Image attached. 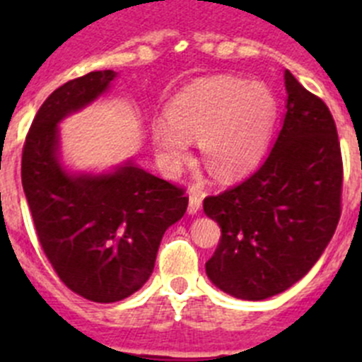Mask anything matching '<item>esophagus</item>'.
Masks as SVG:
<instances>
[{
    "label": "esophagus",
    "mask_w": 362,
    "mask_h": 362,
    "mask_svg": "<svg viewBox=\"0 0 362 362\" xmlns=\"http://www.w3.org/2000/svg\"><path fill=\"white\" fill-rule=\"evenodd\" d=\"M202 202H203V198L199 194H194V192H192V194H189V206H187L189 214L191 215L198 214L199 206H202Z\"/></svg>",
    "instance_id": "obj_1"
}]
</instances>
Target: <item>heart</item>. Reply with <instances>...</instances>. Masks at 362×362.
Listing matches in <instances>:
<instances>
[{
    "instance_id": "b5f03b06",
    "label": "heart",
    "mask_w": 362,
    "mask_h": 362,
    "mask_svg": "<svg viewBox=\"0 0 362 362\" xmlns=\"http://www.w3.org/2000/svg\"><path fill=\"white\" fill-rule=\"evenodd\" d=\"M275 113V96L262 83L206 80L175 98L168 108L170 120L152 122V136L170 168L178 166L187 156V138H199L208 170L218 178H235L262 156Z\"/></svg>"
}]
</instances>
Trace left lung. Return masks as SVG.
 I'll list each match as a JSON object with an SVG mask.
<instances>
[{
    "label": "left lung",
    "instance_id": "left-lung-1",
    "mask_svg": "<svg viewBox=\"0 0 362 362\" xmlns=\"http://www.w3.org/2000/svg\"><path fill=\"white\" fill-rule=\"evenodd\" d=\"M287 112L264 163L203 210L221 226L206 275L224 293L259 301L301 280L341 215L343 160L327 105L286 69Z\"/></svg>",
    "mask_w": 362,
    "mask_h": 362
}]
</instances>
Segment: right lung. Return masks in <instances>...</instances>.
<instances>
[{
  "instance_id": "add662e5",
  "label": "right lung",
  "mask_w": 362,
  "mask_h": 362,
  "mask_svg": "<svg viewBox=\"0 0 362 362\" xmlns=\"http://www.w3.org/2000/svg\"><path fill=\"white\" fill-rule=\"evenodd\" d=\"M113 69L57 87L36 112L23 148V187L36 236L61 282L94 303L136 293L152 275L164 231L180 221L182 187L133 163L113 173H66L57 159V122L105 93Z\"/></svg>"
}]
</instances>
